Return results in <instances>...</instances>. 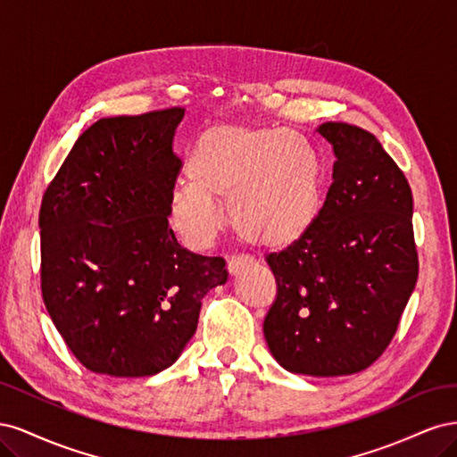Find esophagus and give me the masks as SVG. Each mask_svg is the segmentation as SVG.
Instances as JSON below:
<instances>
[{"instance_id":"1","label":"esophagus","mask_w":457,"mask_h":457,"mask_svg":"<svg viewBox=\"0 0 457 457\" xmlns=\"http://www.w3.org/2000/svg\"><path fill=\"white\" fill-rule=\"evenodd\" d=\"M252 265H253V257H250V255H234V257L228 259L227 269L234 276V274H238L240 270L252 267Z\"/></svg>"}]
</instances>
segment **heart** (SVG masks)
Wrapping results in <instances>:
<instances>
[{
  "label": "heart",
  "mask_w": 457,
  "mask_h": 457,
  "mask_svg": "<svg viewBox=\"0 0 457 457\" xmlns=\"http://www.w3.org/2000/svg\"><path fill=\"white\" fill-rule=\"evenodd\" d=\"M187 175L170 192V219L195 247L210 245L225 227L219 200H228L242 238L261 247L297 242L320 213V160L284 129H207L190 152Z\"/></svg>",
  "instance_id": "heart-1"
}]
</instances>
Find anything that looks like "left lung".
I'll return each instance as SVG.
<instances>
[{"label": "left lung", "instance_id": "8db88e82", "mask_svg": "<svg viewBox=\"0 0 457 457\" xmlns=\"http://www.w3.org/2000/svg\"><path fill=\"white\" fill-rule=\"evenodd\" d=\"M334 148V183L305 237L267 257L278 294L265 339L284 370L351 376L389 347L418 282L411 190L370 131L316 129Z\"/></svg>", "mask_w": 457, "mask_h": 457}]
</instances>
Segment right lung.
Instances as JSON below:
<instances>
[{"instance_id": "add662e5", "label": "right lung", "mask_w": 457, "mask_h": 457, "mask_svg": "<svg viewBox=\"0 0 457 457\" xmlns=\"http://www.w3.org/2000/svg\"><path fill=\"white\" fill-rule=\"evenodd\" d=\"M183 116L165 108L95 121L41 200V295L68 349L103 376L170 368L204 295L227 282L223 257L188 252L170 228Z\"/></svg>"}]
</instances>
